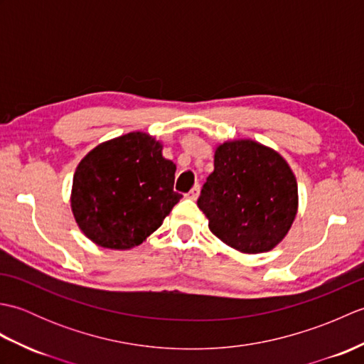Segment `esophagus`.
I'll return each instance as SVG.
<instances>
[{"mask_svg":"<svg viewBox=\"0 0 364 364\" xmlns=\"http://www.w3.org/2000/svg\"><path fill=\"white\" fill-rule=\"evenodd\" d=\"M198 192H200V184L197 183L194 188H192L188 194H186V197H189V198H192V200H196L197 197H198Z\"/></svg>","mask_w":364,"mask_h":364,"instance_id":"esophagus-1","label":"esophagus"}]
</instances>
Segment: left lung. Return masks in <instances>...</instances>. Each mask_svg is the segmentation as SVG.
I'll return each instance as SVG.
<instances>
[{"instance_id":"left-lung-1","label":"left lung","mask_w":364,"mask_h":364,"mask_svg":"<svg viewBox=\"0 0 364 364\" xmlns=\"http://www.w3.org/2000/svg\"><path fill=\"white\" fill-rule=\"evenodd\" d=\"M197 205L222 242L242 253L269 252L296 219L297 181L269 146L250 139L223 142Z\"/></svg>"}]
</instances>
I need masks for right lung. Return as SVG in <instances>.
<instances>
[{
  "label": "right lung",
  "mask_w": 364,
  "mask_h": 364,
  "mask_svg": "<svg viewBox=\"0 0 364 364\" xmlns=\"http://www.w3.org/2000/svg\"><path fill=\"white\" fill-rule=\"evenodd\" d=\"M175 170L162 156L161 142L141 131L100 144L73 176L76 223L105 249L142 244L183 197L173 191Z\"/></svg>",
  "instance_id": "1"
}]
</instances>
